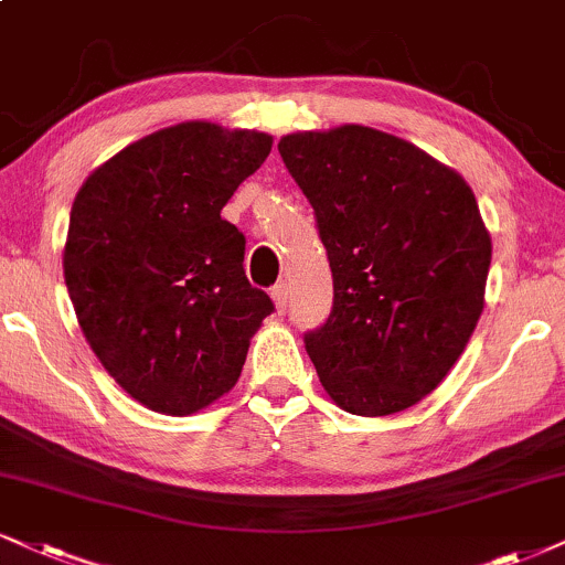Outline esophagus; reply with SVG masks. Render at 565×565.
<instances>
[{"label":"esophagus","instance_id":"esophagus-1","mask_svg":"<svg viewBox=\"0 0 565 565\" xmlns=\"http://www.w3.org/2000/svg\"><path fill=\"white\" fill-rule=\"evenodd\" d=\"M271 301H275V306H277V311H282L288 309V285L285 282H280V285H275V288H271Z\"/></svg>","mask_w":565,"mask_h":565}]
</instances>
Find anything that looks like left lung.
<instances>
[{
	"label": "left lung",
	"instance_id": "1",
	"mask_svg": "<svg viewBox=\"0 0 565 565\" xmlns=\"http://www.w3.org/2000/svg\"><path fill=\"white\" fill-rule=\"evenodd\" d=\"M280 157L315 209L332 311L303 343L348 414H398L429 395L484 309L492 243L456 170L364 125L282 136Z\"/></svg>",
	"mask_w": 565,
	"mask_h": 565
}]
</instances>
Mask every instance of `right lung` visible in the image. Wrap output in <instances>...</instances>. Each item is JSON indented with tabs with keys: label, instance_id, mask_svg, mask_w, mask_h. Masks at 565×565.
I'll list each match as a JSON object with an SVG mask.
<instances>
[{
	"label": "right lung",
	"instance_id": "obj_1",
	"mask_svg": "<svg viewBox=\"0 0 565 565\" xmlns=\"http://www.w3.org/2000/svg\"><path fill=\"white\" fill-rule=\"evenodd\" d=\"M271 136L180 122L96 167L70 212L62 267L90 351L130 398L170 416L233 390L275 311L246 238L220 217Z\"/></svg>",
	"mask_w": 565,
	"mask_h": 565
}]
</instances>
